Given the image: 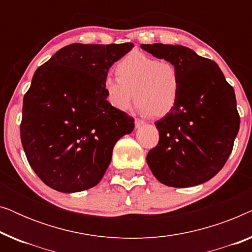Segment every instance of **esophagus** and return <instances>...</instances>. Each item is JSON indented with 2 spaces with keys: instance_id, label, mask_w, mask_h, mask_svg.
<instances>
[{
  "instance_id": "1",
  "label": "esophagus",
  "mask_w": 252,
  "mask_h": 252,
  "mask_svg": "<svg viewBox=\"0 0 252 252\" xmlns=\"http://www.w3.org/2000/svg\"><path fill=\"white\" fill-rule=\"evenodd\" d=\"M142 125H144L143 120H141L139 118H135V127H136V128H139V127H141Z\"/></svg>"
}]
</instances>
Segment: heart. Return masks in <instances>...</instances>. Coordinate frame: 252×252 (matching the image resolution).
<instances>
[{"instance_id": "1", "label": "heart", "mask_w": 252, "mask_h": 252, "mask_svg": "<svg viewBox=\"0 0 252 252\" xmlns=\"http://www.w3.org/2000/svg\"><path fill=\"white\" fill-rule=\"evenodd\" d=\"M117 77L103 82L106 99L119 111H127L135 97L141 111L163 117L174 109L181 87L177 65L170 61L132 51L116 64Z\"/></svg>"}]
</instances>
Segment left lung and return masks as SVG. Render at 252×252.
<instances>
[{"instance_id": "8db88e82", "label": "left lung", "mask_w": 252, "mask_h": 252, "mask_svg": "<svg viewBox=\"0 0 252 252\" xmlns=\"http://www.w3.org/2000/svg\"><path fill=\"white\" fill-rule=\"evenodd\" d=\"M141 48L177 65L181 79L174 109L156 127L159 141L147 155L156 179L170 187L203 184L223 167L240 128L234 88L216 62L184 46L154 43Z\"/></svg>"}]
</instances>
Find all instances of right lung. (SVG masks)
<instances>
[{"mask_svg": "<svg viewBox=\"0 0 252 252\" xmlns=\"http://www.w3.org/2000/svg\"><path fill=\"white\" fill-rule=\"evenodd\" d=\"M133 43H73L37 68L24 96L20 140L47 186L77 192L101 181L134 118L106 101L103 82Z\"/></svg>", "mask_w": 252, "mask_h": 252, "instance_id": "right-lung-1", "label": "right lung"}]
</instances>
